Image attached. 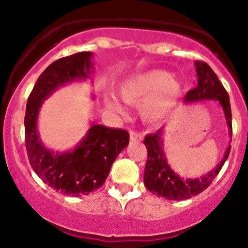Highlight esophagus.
<instances>
[{
	"label": "esophagus",
	"instance_id": "obj_1",
	"mask_svg": "<svg viewBox=\"0 0 248 248\" xmlns=\"http://www.w3.org/2000/svg\"><path fill=\"white\" fill-rule=\"evenodd\" d=\"M129 139H131V141H141L142 140V136L138 132L136 131H131L129 132Z\"/></svg>",
	"mask_w": 248,
	"mask_h": 248
}]
</instances>
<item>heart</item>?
Segmentation results:
<instances>
[{
	"mask_svg": "<svg viewBox=\"0 0 248 248\" xmlns=\"http://www.w3.org/2000/svg\"><path fill=\"white\" fill-rule=\"evenodd\" d=\"M179 82L164 71L139 73L124 80L120 86L122 99L129 104L140 106V115L147 122L157 124L166 119L180 94ZM107 107L114 111H122V106L115 97L106 101Z\"/></svg>",
	"mask_w": 248,
	"mask_h": 248,
	"instance_id": "obj_1",
	"label": "heart"
}]
</instances>
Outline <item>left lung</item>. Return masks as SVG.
Returning a JSON list of instances; mask_svg holds the SVG:
<instances>
[{
  "mask_svg": "<svg viewBox=\"0 0 248 248\" xmlns=\"http://www.w3.org/2000/svg\"><path fill=\"white\" fill-rule=\"evenodd\" d=\"M194 64L198 76V85L186 94L185 102H198L204 99L218 101L226 116L229 136L232 137V109L226 89L209 64L202 61H196ZM162 137L163 128L158 129L156 133L145 137L144 144L147 149V161L144 170V184L150 192L168 201H185L202 193L217 176L231 152L229 145L221 162L202 177L184 179L171 170L170 166L167 162Z\"/></svg>",
  "mask_w": 248,
  "mask_h": 248,
  "instance_id": "left-lung-1",
  "label": "left lung"
}]
</instances>
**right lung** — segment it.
<instances>
[{"instance_id":"right-lung-1","label":"right lung","mask_w":248,"mask_h":248,"mask_svg":"<svg viewBox=\"0 0 248 248\" xmlns=\"http://www.w3.org/2000/svg\"><path fill=\"white\" fill-rule=\"evenodd\" d=\"M92 52H78L52 62L41 74L30 93L25 114V144L34 172L51 188L67 196H87L103 186L112 163L128 145V132L92 124L73 151L54 154L44 147L37 131L39 109L55 90L87 79Z\"/></svg>"}]
</instances>
